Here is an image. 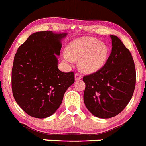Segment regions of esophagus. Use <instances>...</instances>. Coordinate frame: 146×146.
<instances>
[{"label":"esophagus","mask_w":146,"mask_h":146,"mask_svg":"<svg viewBox=\"0 0 146 146\" xmlns=\"http://www.w3.org/2000/svg\"><path fill=\"white\" fill-rule=\"evenodd\" d=\"M81 78H82V76L80 74H78V73H76V74H75V80H76V81H79Z\"/></svg>","instance_id":"1"}]
</instances>
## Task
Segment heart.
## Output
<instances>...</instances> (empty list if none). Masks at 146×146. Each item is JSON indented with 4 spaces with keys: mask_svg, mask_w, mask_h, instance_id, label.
Instances as JSON below:
<instances>
[{
    "mask_svg": "<svg viewBox=\"0 0 146 146\" xmlns=\"http://www.w3.org/2000/svg\"><path fill=\"white\" fill-rule=\"evenodd\" d=\"M62 59L71 65L79 60V68L86 73H93L102 68L108 59V46L94 37H84L70 42Z\"/></svg>",
    "mask_w": 146,
    "mask_h": 146,
    "instance_id": "obj_1",
    "label": "heart"
}]
</instances>
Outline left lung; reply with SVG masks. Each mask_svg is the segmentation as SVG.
<instances>
[{
	"instance_id": "left-lung-1",
	"label": "left lung",
	"mask_w": 146,
	"mask_h": 146,
	"mask_svg": "<svg viewBox=\"0 0 146 146\" xmlns=\"http://www.w3.org/2000/svg\"><path fill=\"white\" fill-rule=\"evenodd\" d=\"M111 54L100 70L83 78L84 101L93 115L108 119L119 114L130 102L135 86L134 60L128 49L114 35Z\"/></svg>"
}]
</instances>
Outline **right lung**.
Listing matches in <instances>:
<instances>
[{
	"label": "right lung",
	"mask_w": 146,
	"mask_h": 146,
	"mask_svg": "<svg viewBox=\"0 0 146 146\" xmlns=\"http://www.w3.org/2000/svg\"><path fill=\"white\" fill-rule=\"evenodd\" d=\"M67 35L35 32L15 54L12 92L16 103L29 116L43 119L52 115L66 90L74 83L73 72L64 73L58 67L61 41Z\"/></svg>",
	"instance_id": "right-lung-1"
}]
</instances>
